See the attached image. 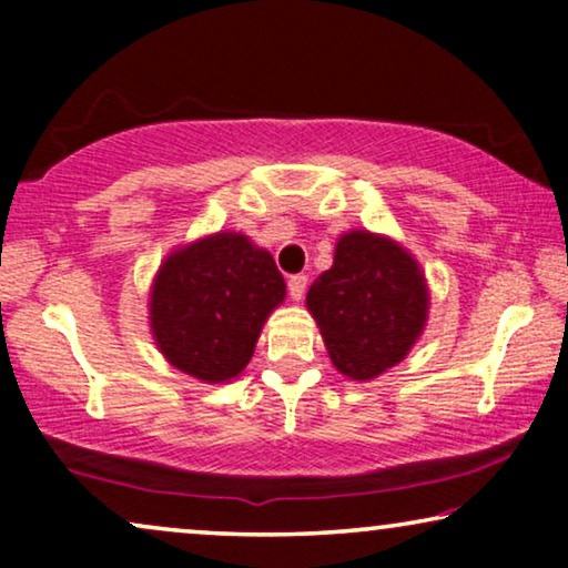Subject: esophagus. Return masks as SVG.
Returning <instances> with one entry per match:
<instances>
[{
    "label": "esophagus",
    "instance_id": "esophagus-1",
    "mask_svg": "<svg viewBox=\"0 0 568 568\" xmlns=\"http://www.w3.org/2000/svg\"><path fill=\"white\" fill-rule=\"evenodd\" d=\"M286 286H290V297H292L294 302H300L302 297H305V290H307V276L294 274V276H290V282H286Z\"/></svg>",
    "mask_w": 568,
    "mask_h": 568
}]
</instances>
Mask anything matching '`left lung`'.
Masks as SVG:
<instances>
[{
    "instance_id": "1",
    "label": "left lung",
    "mask_w": 568,
    "mask_h": 568,
    "mask_svg": "<svg viewBox=\"0 0 568 568\" xmlns=\"http://www.w3.org/2000/svg\"><path fill=\"white\" fill-rule=\"evenodd\" d=\"M333 364L352 379H372L403 362L426 325L429 290L406 247L367 230L338 237L333 266L307 292Z\"/></svg>"
}]
</instances>
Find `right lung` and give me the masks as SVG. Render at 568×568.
I'll use <instances>...</instances> for the list:
<instances>
[{
  "instance_id": "obj_1",
  "label": "right lung",
  "mask_w": 568,
  "mask_h": 568,
  "mask_svg": "<svg viewBox=\"0 0 568 568\" xmlns=\"http://www.w3.org/2000/svg\"><path fill=\"white\" fill-rule=\"evenodd\" d=\"M284 276L240 232H216L173 251L154 276L150 325L162 356L204 383H227L251 362Z\"/></svg>"
}]
</instances>
